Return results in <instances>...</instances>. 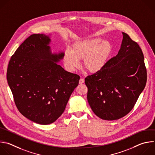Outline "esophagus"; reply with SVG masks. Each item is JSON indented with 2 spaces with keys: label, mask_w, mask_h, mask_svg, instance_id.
<instances>
[{
  "label": "esophagus",
  "mask_w": 155,
  "mask_h": 155,
  "mask_svg": "<svg viewBox=\"0 0 155 155\" xmlns=\"http://www.w3.org/2000/svg\"><path fill=\"white\" fill-rule=\"evenodd\" d=\"M84 82V80L83 78H81L80 79V80H79V83H80V84H82V83H83Z\"/></svg>",
  "instance_id": "34e87169"
}]
</instances>
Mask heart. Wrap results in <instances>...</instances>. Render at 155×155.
I'll list each match as a JSON object with an SVG mask.
<instances>
[{
  "label": "heart",
  "instance_id": "b5f03b06",
  "mask_svg": "<svg viewBox=\"0 0 155 155\" xmlns=\"http://www.w3.org/2000/svg\"><path fill=\"white\" fill-rule=\"evenodd\" d=\"M112 51V45L108 40L100 38H87L75 42L71 50L67 49L64 61L68 69L74 71L80 66L83 59L84 67L91 72H97L104 68Z\"/></svg>",
  "mask_w": 155,
  "mask_h": 155
}]
</instances>
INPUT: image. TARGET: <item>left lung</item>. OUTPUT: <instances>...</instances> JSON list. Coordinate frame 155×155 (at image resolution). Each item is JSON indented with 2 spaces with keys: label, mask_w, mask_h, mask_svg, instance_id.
<instances>
[{
  "label": "left lung",
  "mask_w": 155,
  "mask_h": 155,
  "mask_svg": "<svg viewBox=\"0 0 155 155\" xmlns=\"http://www.w3.org/2000/svg\"><path fill=\"white\" fill-rule=\"evenodd\" d=\"M122 35L117 55L100 71L85 78L89 104L94 114L104 120H117L128 114L147 82L140 47L127 33Z\"/></svg>",
  "instance_id": "1"
}]
</instances>
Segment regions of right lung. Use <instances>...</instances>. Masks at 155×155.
Instances as JSON below:
<instances>
[{"label": "right lung", "mask_w": 155, "mask_h": 155, "mask_svg": "<svg viewBox=\"0 0 155 155\" xmlns=\"http://www.w3.org/2000/svg\"><path fill=\"white\" fill-rule=\"evenodd\" d=\"M50 42L48 35L30 36L12 55L7 74L18 110L41 125L61 116L80 78L57 64L64 54L51 53Z\"/></svg>", "instance_id": "add662e5"}]
</instances>
